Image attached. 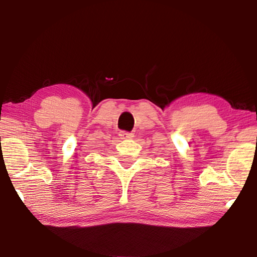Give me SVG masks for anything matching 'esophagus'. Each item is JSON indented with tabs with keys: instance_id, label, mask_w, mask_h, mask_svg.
I'll return each instance as SVG.
<instances>
[{
	"instance_id": "obj_1",
	"label": "esophagus",
	"mask_w": 257,
	"mask_h": 257,
	"mask_svg": "<svg viewBox=\"0 0 257 257\" xmlns=\"http://www.w3.org/2000/svg\"><path fill=\"white\" fill-rule=\"evenodd\" d=\"M119 136L121 139H127V138H133L134 134L128 133V132H121L119 133Z\"/></svg>"
}]
</instances>
